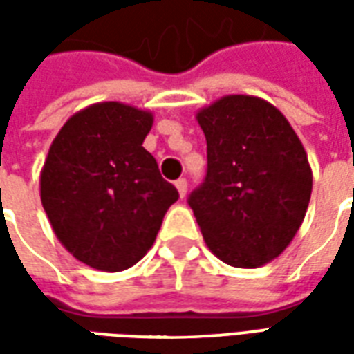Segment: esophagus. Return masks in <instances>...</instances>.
Segmentation results:
<instances>
[{"instance_id":"1","label":"esophagus","mask_w":354,"mask_h":354,"mask_svg":"<svg viewBox=\"0 0 354 354\" xmlns=\"http://www.w3.org/2000/svg\"><path fill=\"white\" fill-rule=\"evenodd\" d=\"M174 185H176L180 197H185V193H187V180H185V178H180V180H176V184Z\"/></svg>"}]
</instances>
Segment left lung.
<instances>
[{
    "mask_svg": "<svg viewBox=\"0 0 354 354\" xmlns=\"http://www.w3.org/2000/svg\"><path fill=\"white\" fill-rule=\"evenodd\" d=\"M207 138V178L189 207L210 252L254 269L274 260L304 223L311 165L288 119L250 94H227L197 111Z\"/></svg>",
    "mask_w": 354,
    "mask_h": 354,
    "instance_id": "left-lung-1",
    "label": "left lung"
}]
</instances>
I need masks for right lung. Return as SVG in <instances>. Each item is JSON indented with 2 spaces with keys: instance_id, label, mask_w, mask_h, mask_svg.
Instances as JSON below:
<instances>
[{
  "instance_id": "right-lung-1",
  "label": "right lung",
  "mask_w": 354,
  "mask_h": 354,
  "mask_svg": "<svg viewBox=\"0 0 354 354\" xmlns=\"http://www.w3.org/2000/svg\"><path fill=\"white\" fill-rule=\"evenodd\" d=\"M153 113L123 102H98L58 131L39 176L50 227L75 260L115 273L153 246L178 201L144 138Z\"/></svg>"
}]
</instances>
